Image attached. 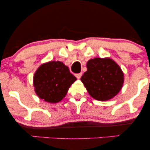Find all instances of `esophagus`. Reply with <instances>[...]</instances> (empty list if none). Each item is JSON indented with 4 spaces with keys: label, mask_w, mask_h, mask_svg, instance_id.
<instances>
[{
    "label": "esophagus",
    "mask_w": 150,
    "mask_h": 150,
    "mask_svg": "<svg viewBox=\"0 0 150 150\" xmlns=\"http://www.w3.org/2000/svg\"><path fill=\"white\" fill-rule=\"evenodd\" d=\"M82 73H80L76 74V75H75V76H76L77 79H80V77H81V76H82Z\"/></svg>",
    "instance_id": "obj_1"
}]
</instances>
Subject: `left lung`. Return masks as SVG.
<instances>
[{"mask_svg": "<svg viewBox=\"0 0 150 150\" xmlns=\"http://www.w3.org/2000/svg\"><path fill=\"white\" fill-rule=\"evenodd\" d=\"M87 70L81 81L92 98L99 101L112 99L121 90L124 74L110 58H94L87 63Z\"/></svg>", "mask_w": 150, "mask_h": 150, "instance_id": "8db88e82", "label": "left lung"}]
</instances>
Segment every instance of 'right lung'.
<instances>
[{
  "label": "right lung",
  "mask_w": 150,
  "mask_h": 150,
  "mask_svg": "<svg viewBox=\"0 0 150 150\" xmlns=\"http://www.w3.org/2000/svg\"><path fill=\"white\" fill-rule=\"evenodd\" d=\"M77 78L61 61L43 63L34 73L33 85L39 99L55 104L61 101Z\"/></svg>",
  "instance_id": "right-lung-1"
}]
</instances>
